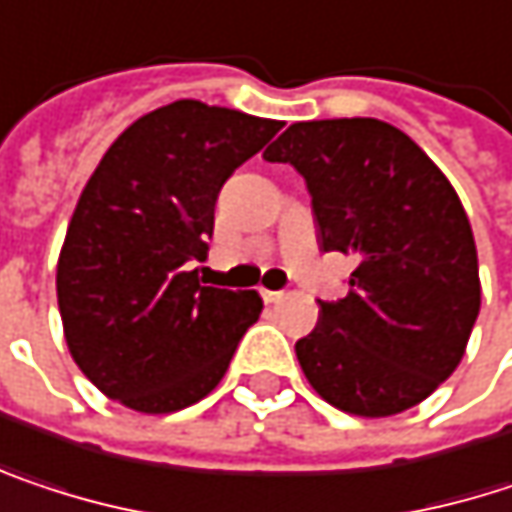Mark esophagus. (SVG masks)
Masks as SVG:
<instances>
[{
	"label": "esophagus",
	"instance_id": "1",
	"mask_svg": "<svg viewBox=\"0 0 512 512\" xmlns=\"http://www.w3.org/2000/svg\"><path fill=\"white\" fill-rule=\"evenodd\" d=\"M260 296H263V302H269V304L287 299V293H284V290H260Z\"/></svg>",
	"mask_w": 512,
	"mask_h": 512
}]
</instances>
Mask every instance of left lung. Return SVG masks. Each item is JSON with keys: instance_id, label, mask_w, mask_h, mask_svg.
<instances>
[{"instance_id": "left-lung-1", "label": "left lung", "mask_w": 512, "mask_h": 512, "mask_svg": "<svg viewBox=\"0 0 512 512\" xmlns=\"http://www.w3.org/2000/svg\"><path fill=\"white\" fill-rule=\"evenodd\" d=\"M263 158L304 175L319 249L357 257L349 296L319 302L296 343L304 378L351 416L416 407L460 366L481 310L478 249L451 181L369 117L296 122Z\"/></svg>"}]
</instances>
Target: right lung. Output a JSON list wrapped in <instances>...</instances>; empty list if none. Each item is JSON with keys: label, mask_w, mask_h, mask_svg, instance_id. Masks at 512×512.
Wrapping results in <instances>:
<instances>
[{"label": "right lung", "mask_w": 512, "mask_h": 512, "mask_svg": "<svg viewBox=\"0 0 512 512\" xmlns=\"http://www.w3.org/2000/svg\"><path fill=\"white\" fill-rule=\"evenodd\" d=\"M281 131L178 99L131 122L72 210L58 257V307L78 369L137 413H175L216 390L263 302L202 287L213 208L231 172Z\"/></svg>", "instance_id": "1"}]
</instances>
